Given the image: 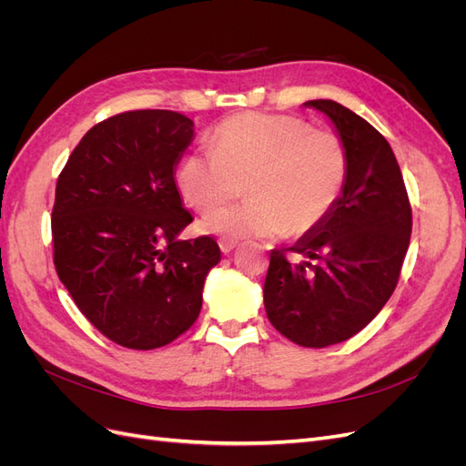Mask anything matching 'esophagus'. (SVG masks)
Instances as JSON below:
<instances>
[{
	"label": "esophagus",
	"instance_id": "1",
	"mask_svg": "<svg viewBox=\"0 0 466 466\" xmlns=\"http://www.w3.org/2000/svg\"><path fill=\"white\" fill-rule=\"evenodd\" d=\"M237 247V241L235 238H219V248L223 255H229V252Z\"/></svg>",
	"mask_w": 466,
	"mask_h": 466
}]
</instances>
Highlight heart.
<instances>
[{"mask_svg":"<svg viewBox=\"0 0 466 466\" xmlns=\"http://www.w3.org/2000/svg\"><path fill=\"white\" fill-rule=\"evenodd\" d=\"M350 175L344 139L313 130L298 116L241 112L209 136V149L187 153L175 185L196 211L233 196L247 180L248 202L221 206L200 221L206 233L225 238L303 237L317 229L340 200Z\"/></svg>","mask_w":466,"mask_h":466,"instance_id":"b5f03b06","label":"heart"}]
</instances>
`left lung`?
Here are the masks:
<instances>
[{
	"label": "left lung",
	"mask_w": 466,
	"mask_h": 466,
	"mask_svg": "<svg viewBox=\"0 0 466 466\" xmlns=\"http://www.w3.org/2000/svg\"><path fill=\"white\" fill-rule=\"evenodd\" d=\"M305 106L334 124L350 153V175L317 229L270 252L264 307L288 340L327 348L368 327L389 301L410 245L412 208L397 157L368 120L329 98ZM289 251L304 260L291 261Z\"/></svg>",
	"instance_id": "8db88e82"
}]
</instances>
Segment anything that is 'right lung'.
Here are the masks:
<instances>
[{"instance_id":"1","label":"right lung","mask_w":466,"mask_h":466,"mask_svg":"<svg viewBox=\"0 0 466 466\" xmlns=\"http://www.w3.org/2000/svg\"><path fill=\"white\" fill-rule=\"evenodd\" d=\"M192 137L180 112H122L81 137L56 185V272L93 327L124 348H161L187 332L221 260L211 237L178 238L192 216L175 167Z\"/></svg>"}]
</instances>
